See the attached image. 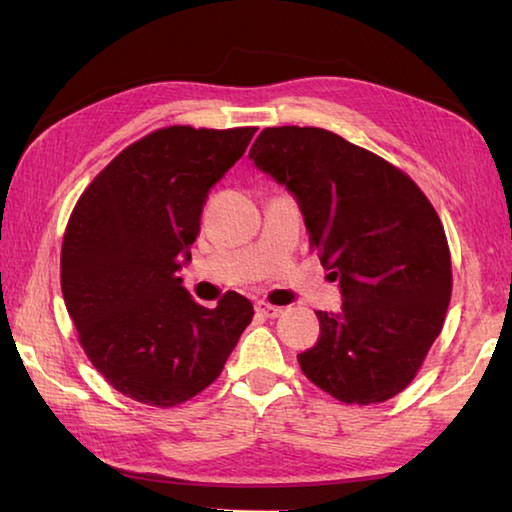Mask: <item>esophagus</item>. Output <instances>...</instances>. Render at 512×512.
I'll return each mask as SVG.
<instances>
[{
  "mask_svg": "<svg viewBox=\"0 0 512 512\" xmlns=\"http://www.w3.org/2000/svg\"><path fill=\"white\" fill-rule=\"evenodd\" d=\"M255 309H257V314H262V316H266V318H277V316L282 314V307L268 305V302H262V300L257 302Z\"/></svg>",
  "mask_w": 512,
  "mask_h": 512,
  "instance_id": "1",
  "label": "esophagus"
}]
</instances>
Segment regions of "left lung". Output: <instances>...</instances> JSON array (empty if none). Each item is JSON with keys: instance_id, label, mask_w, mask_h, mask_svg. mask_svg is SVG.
<instances>
[{"instance_id": "1", "label": "left lung", "mask_w": 512, "mask_h": 512, "mask_svg": "<svg viewBox=\"0 0 512 512\" xmlns=\"http://www.w3.org/2000/svg\"><path fill=\"white\" fill-rule=\"evenodd\" d=\"M248 158L287 187L320 264L339 277V314L316 311L305 375L345 404L386 402L420 370L445 323L452 259L420 187L325 128H264Z\"/></svg>"}]
</instances>
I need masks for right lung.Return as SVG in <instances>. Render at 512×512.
Instances as JSON below:
<instances>
[{"label": "right lung", "instance_id": "obj_1", "mask_svg": "<svg viewBox=\"0 0 512 512\" xmlns=\"http://www.w3.org/2000/svg\"><path fill=\"white\" fill-rule=\"evenodd\" d=\"M255 128L169 126L128 146L69 216L60 287L79 341L112 388L176 406L221 375L253 320L230 291L214 309L183 287L207 192L246 153Z\"/></svg>", "mask_w": 512, "mask_h": 512}]
</instances>
